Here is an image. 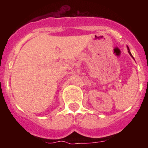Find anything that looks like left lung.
I'll use <instances>...</instances> for the list:
<instances>
[{
    "label": "left lung",
    "mask_w": 148,
    "mask_h": 148,
    "mask_svg": "<svg viewBox=\"0 0 148 148\" xmlns=\"http://www.w3.org/2000/svg\"><path fill=\"white\" fill-rule=\"evenodd\" d=\"M127 50H128V53H129V54H130V56H131L132 58H133V56H132L131 53H130V49H129V47H127ZM133 59H134V58H133Z\"/></svg>",
    "instance_id": "left-lung-1"
}]
</instances>
